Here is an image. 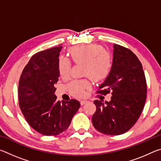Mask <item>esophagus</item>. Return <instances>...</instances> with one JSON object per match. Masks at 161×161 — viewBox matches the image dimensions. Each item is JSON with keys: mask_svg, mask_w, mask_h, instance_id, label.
<instances>
[{"mask_svg": "<svg viewBox=\"0 0 161 161\" xmlns=\"http://www.w3.org/2000/svg\"><path fill=\"white\" fill-rule=\"evenodd\" d=\"M87 102V101L86 100H81V102H80V103H81V105L82 106V105H84V104H85V103Z\"/></svg>", "mask_w": 161, "mask_h": 161, "instance_id": "1", "label": "esophagus"}]
</instances>
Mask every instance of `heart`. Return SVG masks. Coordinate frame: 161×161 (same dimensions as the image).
<instances>
[{
	"label": "heart",
	"instance_id": "1",
	"mask_svg": "<svg viewBox=\"0 0 161 161\" xmlns=\"http://www.w3.org/2000/svg\"><path fill=\"white\" fill-rule=\"evenodd\" d=\"M69 53L75 64H82V75L93 81H102L109 74L112 58L111 54L103 50L101 45L91 44L78 46L70 48ZM71 62L69 59L59 57L58 71L60 77L67 79L69 76ZM90 87V82L86 79L74 80L67 86L69 93L77 97H83L86 89Z\"/></svg>",
	"mask_w": 161,
	"mask_h": 161
}]
</instances>
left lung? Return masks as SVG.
Here are the masks:
<instances>
[{
  "mask_svg": "<svg viewBox=\"0 0 161 161\" xmlns=\"http://www.w3.org/2000/svg\"><path fill=\"white\" fill-rule=\"evenodd\" d=\"M111 92L110 102L95 100L92 121L95 129L107 135H121L136 124L143 109L147 85L143 67L129 49L114 45L111 69L97 93Z\"/></svg>",
  "mask_w": 161,
  "mask_h": 161,
  "instance_id": "left-lung-1",
  "label": "left lung"
}]
</instances>
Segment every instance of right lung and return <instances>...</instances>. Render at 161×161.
I'll list each match as a JSON object with an SVG mask.
<instances>
[{
	"mask_svg": "<svg viewBox=\"0 0 161 161\" xmlns=\"http://www.w3.org/2000/svg\"><path fill=\"white\" fill-rule=\"evenodd\" d=\"M62 48L59 45L35 54L19 81L18 100L22 113L32 129L45 136H57L65 131L80 107L76 99L61 103L54 94Z\"/></svg>",
	"mask_w": 161,
	"mask_h": 161,
	"instance_id": "1",
	"label": "right lung"
}]
</instances>
